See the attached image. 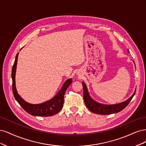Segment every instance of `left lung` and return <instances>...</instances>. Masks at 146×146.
<instances>
[{
  "instance_id": "1",
  "label": "left lung",
  "mask_w": 146,
  "mask_h": 146,
  "mask_svg": "<svg viewBox=\"0 0 146 146\" xmlns=\"http://www.w3.org/2000/svg\"><path fill=\"white\" fill-rule=\"evenodd\" d=\"M82 85L83 89V99L84 101H85V104L86 106V107L91 112L96 114H102V115H107V114L116 113L122 111V110L123 109H124L128 105V104L130 103V102L131 101L132 98H133V97L134 96L136 92L135 90L133 94L132 95L129 99L125 102H123L122 103L119 104L117 105H106L97 103L95 101L92 100L89 94H88L85 83L84 82H82Z\"/></svg>"
}]
</instances>
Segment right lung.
<instances>
[{
  "mask_svg": "<svg viewBox=\"0 0 146 146\" xmlns=\"http://www.w3.org/2000/svg\"><path fill=\"white\" fill-rule=\"evenodd\" d=\"M18 54L16 56V59L14 64L13 66L11 71L12 78V90L15 99L19 104L21 106L26 112H27L31 115L35 116H51L58 113L62 109L64 104V96L65 92L69 86L72 83V80L71 78L68 79L64 83L61 89L58 92L54 98L48 100L46 102L41 104L33 105L27 103L21 98V96L17 92L15 86V73L16 69V65L17 61Z\"/></svg>",
  "mask_w": 146,
  "mask_h": 146,
  "instance_id": "1",
  "label": "right lung"
}]
</instances>
